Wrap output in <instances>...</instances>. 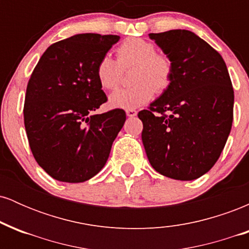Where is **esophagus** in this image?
Listing matches in <instances>:
<instances>
[{"mask_svg":"<svg viewBox=\"0 0 249 249\" xmlns=\"http://www.w3.org/2000/svg\"><path fill=\"white\" fill-rule=\"evenodd\" d=\"M126 116L130 117V118H133V117L137 116L136 110H126Z\"/></svg>","mask_w":249,"mask_h":249,"instance_id":"1","label":"esophagus"}]
</instances>
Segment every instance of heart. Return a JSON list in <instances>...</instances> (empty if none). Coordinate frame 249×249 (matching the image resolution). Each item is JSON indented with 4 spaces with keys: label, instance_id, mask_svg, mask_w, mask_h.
I'll return each mask as SVG.
<instances>
[{
    "label": "heart",
    "instance_id": "obj_1",
    "mask_svg": "<svg viewBox=\"0 0 249 249\" xmlns=\"http://www.w3.org/2000/svg\"><path fill=\"white\" fill-rule=\"evenodd\" d=\"M117 62L110 55L99 59L96 75L99 85L104 90H113L119 85L123 69L136 65L132 88L119 89L108 97L111 107L134 110L153 98L156 89L165 90L172 78V62L167 56L157 53L152 42L144 38H128L117 49Z\"/></svg>",
    "mask_w": 249,
    "mask_h": 249
}]
</instances>
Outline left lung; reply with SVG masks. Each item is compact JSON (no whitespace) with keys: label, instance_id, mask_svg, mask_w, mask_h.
<instances>
[{"label":"left lung","instance_id":"left-lung-1","mask_svg":"<svg viewBox=\"0 0 249 249\" xmlns=\"http://www.w3.org/2000/svg\"><path fill=\"white\" fill-rule=\"evenodd\" d=\"M172 62L170 85L138 113L142 141L157 172L194 180L219 159L233 122L234 91L222 57L190 30L150 34Z\"/></svg>","mask_w":249,"mask_h":249}]
</instances>
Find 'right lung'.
Listing matches in <instances>:
<instances>
[{
	"label": "right lung",
	"instance_id": "obj_1",
	"mask_svg": "<svg viewBox=\"0 0 249 249\" xmlns=\"http://www.w3.org/2000/svg\"><path fill=\"white\" fill-rule=\"evenodd\" d=\"M119 39L78 34L53 43L30 77L25 131L36 161L53 179L87 181L107 164L126 115L121 108L93 115L107 102L96 68Z\"/></svg>",
	"mask_w": 249,
	"mask_h": 249
}]
</instances>
